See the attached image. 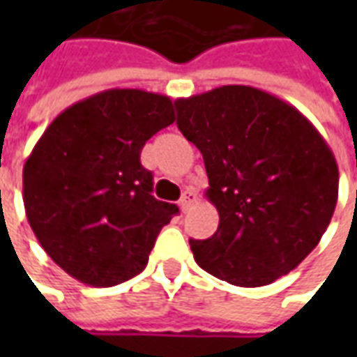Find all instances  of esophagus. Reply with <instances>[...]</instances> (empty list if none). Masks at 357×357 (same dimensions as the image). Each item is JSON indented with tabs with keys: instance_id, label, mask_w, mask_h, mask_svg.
<instances>
[{
	"instance_id": "1",
	"label": "esophagus",
	"mask_w": 357,
	"mask_h": 357,
	"mask_svg": "<svg viewBox=\"0 0 357 357\" xmlns=\"http://www.w3.org/2000/svg\"><path fill=\"white\" fill-rule=\"evenodd\" d=\"M197 201H199V195H197V191H193V189H187L185 193L181 195L179 206H181V210H183V212H187V210L191 208V206H193Z\"/></svg>"
}]
</instances>
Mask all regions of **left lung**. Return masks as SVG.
I'll use <instances>...</instances> for the list:
<instances>
[{
	"instance_id": "8db88e82",
	"label": "left lung",
	"mask_w": 357,
	"mask_h": 357,
	"mask_svg": "<svg viewBox=\"0 0 357 357\" xmlns=\"http://www.w3.org/2000/svg\"><path fill=\"white\" fill-rule=\"evenodd\" d=\"M178 128L202 153L218 231L189 241L195 262L237 287L287 275L321 241L338 199L333 151L300 110L250 86L176 101Z\"/></svg>"
}]
</instances>
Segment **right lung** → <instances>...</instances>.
<instances>
[{"instance_id":"obj_1","label":"right lung","mask_w":357,"mask_h":357,"mask_svg":"<svg viewBox=\"0 0 357 357\" xmlns=\"http://www.w3.org/2000/svg\"><path fill=\"white\" fill-rule=\"evenodd\" d=\"M176 120L170 97L107 89L65 109L22 168L28 224L70 277L114 287L147 266L156 235L179 210L153 197L143 145Z\"/></svg>"}]
</instances>
